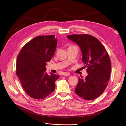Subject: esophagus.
I'll return each instance as SVG.
<instances>
[{
	"label": "esophagus",
	"mask_w": 126,
	"mask_h": 126,
	"mask_svg": "<svg viewBox=\"0 0 126 126\" xmlns=\"http://www.w3.org/2000/svg\"><path fill=\"white\" fill-rule=\"evenodd\" d=\"M63 75L64 76H70V74L69 73H67V72H64L63 73Z\"/></svg>",
	"instance_id": "34e87169"
}]
</instances>
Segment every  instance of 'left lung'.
<instances>
[{"label": "left lung", "instance_id": "1", "mask_svg": "<svg viewBox=\"0 0 126 126\" xmlns=\"http://www.w3.org/2000/svg\"><path fill=\"white\" fill-rule=\"evenodd\" d=\"M78 44L82 53V61L87 68L88 76L78 79L75 92L86 100H94L104 92L110 80L111 63L108 53L101 43L91 35L67 36Z\"/></svg>", "mask_w": 126, "mask_h": 126}]
</instances>
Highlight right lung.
Here are the masks:
<instances>
[{"label": "right lung", "mask_w": 126, "mask_h": 126, "mask_svg": "<svg viewBox=\"0 0 126 126\" xmlns=\"http://www.w3.org/2000/svg\"><path fill=\"white\" fill-rule=\"evenodd\" d=\"M57 40L54 35L32 39L21 49L16 61V75L25 93L34 99H43L54 91L58 75L46 71L47 62L54 55Z\"/></svg>", "instance_id": "add662e5"}]
</instances>
